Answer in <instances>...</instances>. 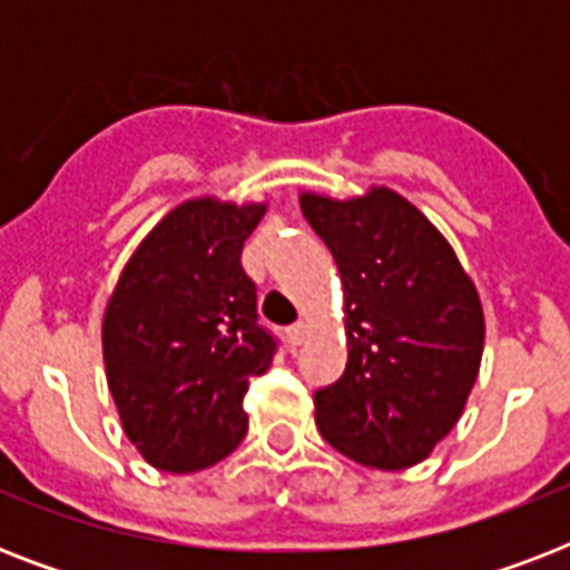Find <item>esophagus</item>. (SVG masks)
<instances>
[{"instance_id": "obj_1", "label": "esophagus", "mask_w": 570, "mask_h": 570, "mask_svg": "<svg viewBox=\"0 0 570 570\" xmlns=\"http://www.w3.org/2000/svg\"><path fill=\"white\" fill-rule=\"evenodd\" d=\"M286 337H289V343H293V346H304V343H307V337H311V322L307 320L295 322L293 328L286 331Z\"/></svg>"}]
</instances>
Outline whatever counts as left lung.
<instances>
[{
  "instance_id": "8db88e82",
  "label": "left lung",
  "mask_w": 570,
  "mask_h": 570,
  "mask_svg": "<svg viewBox=\"0 0 570 570\" xmlns=\"http://www.w3.org/2000/svg\"><path fill=\"white\" fill-rule=\"evenodd\" d=\"M298 200L346 298V373L316 390V425L364 468H414L459 423L476 384L485 348L476 284L446 236L387 186Z\"/></svg>"
}]
</instances>
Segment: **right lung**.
Here are the masks:
<instances>
[{
    "label": "right lung",
    "mask_w": 570,
    "mask_h": 570,
    "mask_svg": "<svg viewBox=\"0 0 570 570\" xmlns=\"http://www.w3.org/2000/svg\"><path fill=\"white\" fill-rule=\"evenodd\" d=\"M263 204L183 200L138 242L102 313V361L120 425L141 459L197 473L248 432L245 393L275 337L257 325V286L242 245Z\"/></svg>",
    "instance_id": "1"
}]
</instances>
